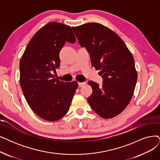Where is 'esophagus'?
<instances>
[{
  "label": "esophagus",
  "instance_id": "obj_1",
  "mask_svg": "<svg viewBox=\"0 0 160 160\" xmlns=\"http://www.w3.org/2000/svg\"><path fill=\"white\" fill-rule=\"evenodd\" d=\"M85 84H86V82H78L79 87H82V86H84Z\"/></svg>",
  "mask_w": 160,
  "mask_h": 160
}]
</instances>
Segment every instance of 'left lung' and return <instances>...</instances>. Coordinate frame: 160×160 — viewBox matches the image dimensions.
<instances>
[{"label": "left lung", "mask_w": 160, "mask_h": 160, "mask_svg": "<svg viewBox=\"0 0 160 160\" xmlns=\"http://www.w3.org/2000/svg\"><path fill=\"white\" fill-rule=\"evenodd\" d=\"M81 47L90 54L91 66L103 78V85L88 81L92 88L89 105L104 119L117 116L128 106L137 81L135 60L123 40L98 23L72 28Z\"/></svg>", "instance_id": "8db88e82"}]
</instances>
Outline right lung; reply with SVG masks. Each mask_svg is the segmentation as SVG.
Returning <instances> with one entry per match:
<instances>
[{
  "label": "right lung",
  "mask_w": 160,
  "mask_h": 160,
  "mask_svg": "<svg viewBox=\"0 0 160 160\" xmlns=\"http://www.w3.org/2000/svg\"><path fill=\"white\" fill-rule=\"evenodd\" d=\"M69 25L50 22L31 38L20 62V83L31 109L48 121L67 113L76 89L77 81L65 82L54 78L60 67V51L66 41L75 43Z\"/></svg>",
  "instance_id": "right-lung-1"
}]
</instances>
